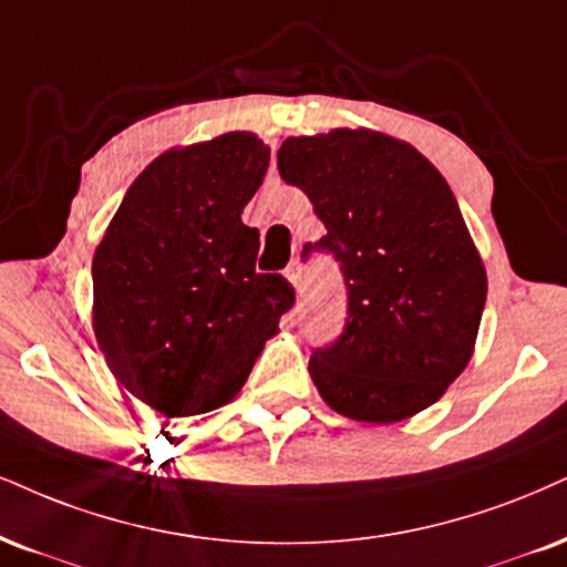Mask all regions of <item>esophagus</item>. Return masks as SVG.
Masks as SVG:
<instances>
[{
	"label": "esophagus",
	"mask_w": 567,
	"mask_h": 567,
	"mask_svg": "<svg viewBox=\"0 0 567 567\" xmlns=\"http://www.w3.org/2000/svg\"><path fill=\"white\" fill-rule=\"evenodd\" d=\"M286 278H289L291 286H295L297 295H302V291H305V272H302V265L291 262L289 268H286Z\"/></svg>",
	"instance_id": "esophagus-1"
}]
</instances>
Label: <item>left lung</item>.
I'll use <instances>...</instances> for the list:
<instances>
[{
    "instance_id": "left-lung-1",
    "label": "left lung",
    "mask_w": 567,
    "mask_h": 567,
    "mask_svg": "<svg viewBox=\"0 0 567 567\" xmlns=\"http://www.w3.org/2000/svg\"><path fill=\"white\" fill-rule=\"evenodd\" d=\"M278 173L326 226L305 244L339 262L344 328L312 349L310 375L341 415L396 423L463 373L486 305V270L442 173L373 131L286 138Z\"/></svg>"
}]
</instances>
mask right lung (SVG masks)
<instances>
[{
  "label": "right lung",
  "instance_id": "right-lung-1",
  "mask_svg": "<svg viewBox=\"0 0 567 567\" xmlns=\"http://www.w3.org/2000/svg\"><path fill=\"white\" fill-rule=\"evenodd\" d=\"M270 150L234 131L165 152L131 184L91 262L94 333L131 394L188 417L239 394L295 307L281 272H257L260 230L241 223Z\"/></svg>",
  "mask_w": 567,
  "mask_h": 567
}]
</instances>
